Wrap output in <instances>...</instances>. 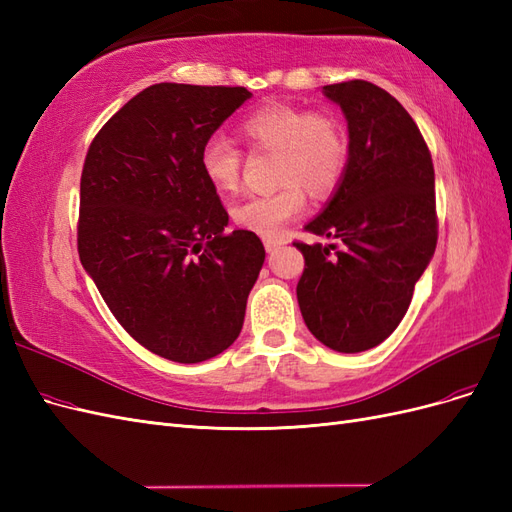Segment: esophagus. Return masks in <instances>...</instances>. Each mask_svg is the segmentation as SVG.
<instances>
[{"instance_id":"1","label":"esophagus","mask_w":512,"mask_h":512,"mask_svg":"<svg viewBox=\"0 0 512 512\" xmlns=\"http://www.w3.org/2000/svg\"><path fill=\"white\" fill-rule=\"evenodd\" d=\"M280 245H284V241H282V239H275V237H267V239H265L267 252H275L277 247H280Z\"/></svg>"}]
</instances>
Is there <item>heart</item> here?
Returning <instances> with one entry per match:
<instances>
[{
	"instance_id": "b5f03b06",
	"label": "heart",
	"mask_w": 512,
	"mask_h": 512,
	"mask_svg": "<svg viewBox=\"0 0 512 512\" xmlns=\"http://www.w3.org/2000/svg\"><path fill=\"white\" fill-rule=\"evenodd\" d=\"M239 134L254 156H273V183L280 185L271 194L245 198L230 211L239 228L256 235H277L301 215L305 192L329 198L346 175L350 138L344 121L331 111L269 102L241 119ZM198 162L213 190L239 188L245 153L228 138L211 136Z\"/></svg>"
}]
</instances>
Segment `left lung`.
<instances>
[{
  "mask_svg": "<svg viewBox=\"0 0 512 512\" xmlns=\"http://www.w3.org/2000/svg\"><path fill=\"white\" fill-rule=\"evenodd\" d=\"M322 89L346 115L350 158L331 203L305 226L331 243L294 241L305 258L297 299L318 342L354 354L397 329L436 252V177L421 130L389 91L359 79Z\"/></svg>",
  "mask_w": 512,
  "mask_h": 512,
  "instance_id": "left-lung-1",
  "label": "left lung"
}]
</instances>
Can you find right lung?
<instances>
[{
	"label": "right lung",
	"mask_w": 512,
	"mask_h": 512,
	"mask_svg": "<svg viewBox=\"0 0 512 512\" xmlns=\"http://www.w3.org/2000/svg\"><path fill=\"white\" fill-rule=\"evenodd\" d=\"M250 96L245 87L151 85L87 149L81 262L121 327L168 361L200 363L235 342L265 262L256 232H224L228 211L198 162Z\"/></svg>",
	"instance_id": "right-lung-1"
}]
</instances>
